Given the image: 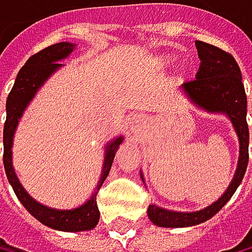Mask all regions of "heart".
<instances>
[{
  "label": "heart",
  "instance_id": "heart-1",
  "mask_svg": "<svg viewBox=\"0 0 252 252\" xmlns=\"http://www.w3.org/2000/svg\"><path fill=\"white\" fill-rule=\"evenodd\" d=\"M173 63V58L172 57H164V58H161V61H159V64H161L162 67H167V66H170Z\"/></svg>",
  "mask_w": 252,
  "mask_h": 252
}]
</instances>
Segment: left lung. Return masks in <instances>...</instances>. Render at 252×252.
Returning a JSON list of instances; mask_svg holds the SVG:
<instances>
[{
  "mask_svg": "<svg viewBox=\"0 0 252 252\" xmlns=\"http://www.w3.org/2000/svg\"><path fill=\"white\" fill-rule=\"evenodd\" d=\"M195 49L200 60L199 71L195 79L186 82L180 87L181 94H185L195 109L215 115H225L232 123L238 137V162L232 181L221 197L203 207L197 212H172V210L150 205L147 213L150 221L159 227H189L208 221L230 200L242 183L248 167V148H250V131L246 123V93L242 83V72L234 57L224 50L207 42L195 40ZM142 180L143 178L140 172Z\"/></svg>",
  "mask_w": 252,
  "mask_h": 252,
  "instance_id": "left-lung-1",
  "label": "left lung"
}]
</instances>
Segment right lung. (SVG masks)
Returning <instances> with one entry per match:
<instances>
[{"mask_svg": "<svg viewBox=\"0 0 252 252\" xmlns=\"http://www.w3.org/2000/svg\"><path fill=\"white\" fill-rule=\"evenodd\" d=\"M75 47L77 45L74 42H58L40 50L36 55H32L25 63V66L18 71L14 87L7 96L6 123H4V132H2V143H4L2 161H4V170L18 200L22 202V205L37 221H40L47 227H52L55 230H63V232H83V230L94 229L97 225L99 208L96 203V194L99 191V188L102 186L107 175H109L113 158H115V153L118 151L121 142L125 140V137L118 135L113 140L107 142V145L104 147V164H102L101 178H99L93 194L90 195V199L87 202H83L82 205L71 210H58V208L47 207L44 203H40L31 197L28 191L22 186L20 180H18L15 173L12 164V147H14V137L18 127V121L22 120L27 107L36 97L37 91L44 87L45 82L64 66L61 64V61L69 58V55L75 50Z\"/></svg>", "mask_w": 252, "mask_h": 252, "instance_id": "1", "label": "right lung"}]
</instances>
